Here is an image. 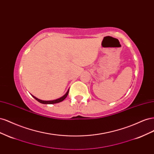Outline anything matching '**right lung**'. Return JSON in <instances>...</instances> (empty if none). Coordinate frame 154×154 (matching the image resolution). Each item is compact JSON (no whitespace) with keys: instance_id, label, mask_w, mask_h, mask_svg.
Masks as SVG:
<instances>
[{"instance_id":"1","label":"right lung","mask_w":154,"mask_h":154,"mask_svg":"<svg viewBox=\"0 0 154 154\" xmlns=\"http://www.w3.org/2000/svg\"><path fill=\"white\" fill-rule=\"evenodd\" d=\"M69 89H68V91H67V92L63 96H62L61 97H60V98H58L57 100H51V101H44V100H41L38 98H37V97H36L35 96H32L31 94V96L34 97V98L38 101V102H40V103H42V104H54V103H60V102H61L62 101H63L66 98V97L67 96L68 94H69Z\"/></svg>"}]
</instances>
